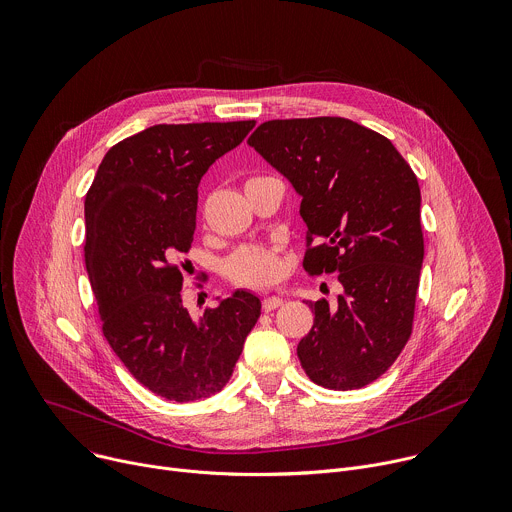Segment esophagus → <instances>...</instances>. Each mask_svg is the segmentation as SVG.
<instances>
[{"mask_svg":"<svg viewBox=\"0 0 512 512\" xmlns=\"http://www.w3.org/2000/svg\"><path fill=\"white\" fill-rule=\"evenodd\" d=\"M282 298L280 296H266L264 300H262V309L266 311V313H270V311H274V309H278V306H282Z\"/></svg>","mask_w":512,"mask_h":512,"instance_id":"obj_1","label":"esophagus"}]
</instances>
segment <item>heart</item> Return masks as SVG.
Returning a JSON list of instances; mask_svg holds the SVG:
<instances>
[{
	"mask_svg": "<svg viewBox=\"0 0 512 512\" xmlns=\"http://www.w3.org/2000/svg\"><path fill=\"white\" fill-rule=\"evenodd\" d=\"M228 274L250 286H266L280 278L282 262L278 258V250L264 246H246L240 248L228 260Z\"/></svg>",
	"mask_w": 512,
	"mask_h": 512,
	"instance_id": "1",
	"label": "heart"
}]
</instances>
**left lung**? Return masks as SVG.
I'll list each match as a JSON object with an SVG mask.
<instances>
[{
	"label": "left lung",
	"instance_id": "8db88e82",
	"mask_svg": "<svg viewBox=\"0 0 512 512\" xmlns=\"http://www.w3.org/2000/svg\"><path fill=\"white\" fill-rule=\"evenodd\" d=\"M248 145L302 197L323 244L304 268L339 272L337 304L306 300L315 325L298 359L317 385L359 389L381 377L412 335L424 236L412 167L383 135L341 117L262 123Z\"/></svg>",
	"mask_w": 512,
	"mask_h": 512
}]
</instances>
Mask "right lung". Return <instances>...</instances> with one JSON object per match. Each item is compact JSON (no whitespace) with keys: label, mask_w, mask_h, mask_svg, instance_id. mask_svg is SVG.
I'll list each match as a JSON object with an SVG mask.
<instances>
[{"label":"right lung","mask_w":512,"mask_h":512,"mask_svg":"<svg viewBox=\"0 0 512 512\" xmlns=\"http://www.w3.org/2000/svg\"><path fill=\"white\" fill-rule=\"evenodd\" d=\"M254 125L149 127L109 149L86 193L84 258L102 333L141 385L171 401L222 391L260 317L244 288L191 317L175 264L195 234L203 173Z\"/></svg>","instance_id":"1"}]
</instances>
